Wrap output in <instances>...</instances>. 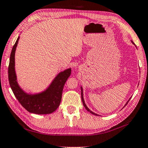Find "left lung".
<instances>
[{
    "mask_svg": "<svg viewBox=\"0 0 148 148\" xmlns=\"http://www.w3.org/2000/svg\"><path fill=\"white\" fill-rule=\"evenodd\" d=\"M131 42H132V43H133L134 44V45H135V43H134L133 41H131ZM81 91H82V92H81V95H82V103H83V105H84V106L85 107V108H86V110H87L88 112H89L90 113H91V114H94V115H96V116H98V114H95V113H94L93 112H92L91 110H90V109L88 108V107H87V105H86V103H85V101H84V95H83V88H82V86H81ZM130 99H129V100H128V101H127V102H126V104H125V105H127V103H128V101H130ZM124 107H125V106H124Z\"/></svg>",
    "mask_w": 148,
    "mask_h": 148,
    "instance_id": "1",
    "label": "left lung"
}]
</instances>
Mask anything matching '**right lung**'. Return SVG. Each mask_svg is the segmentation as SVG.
I'll return each instance as SVG.
<instances>
[{"instance_id":"add662e5","label":"right lung","mask_w":148,"mask_h":148,"mask_svg":"<svg viewBox=\"0 0 148 148\" xmlns=\"http://www.w3.org/2000/svg\"><path fill=\"white\" fill-rule=\"evenodd\" d=\"M20 39L13 45L9 59L8 69L9 82L15 97L28 112L35 114H49L53 113L60 105L65 82L71 73V68L59 73L49 86L39 93L31 94L25 92L19 86L15 70V53Z\"/></svg>"}]
</instances>
